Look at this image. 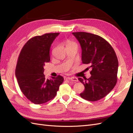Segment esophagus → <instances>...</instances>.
Returning <instances> with one entry per match:
<instances>
[{
    "instance_id": "1",
    "label": "esophagus",
    "mask_w": 133,
    "mask_h": 133,
    "mask_svg": "<svg viewBox=\"0 0 133 133\" xmlns=\"http://www.w3.org/2000/svg\"><path fill=\"white\" fill-rule=\"evenodd\" d=\"M67 79L68 80H71V81L73 82H78V79L77 78H75V77H71V78H68Z\"/></svg>"
}]
</instances>
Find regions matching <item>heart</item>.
I'll return each instance as SVG.
<instances>
[{
  "label": "heart",
  "instance_id": "heart-1",
  "mask_svg": "<svg viewBox=\"0 0 133 133\" xmlns=\"http://www.w3.org/2000/svg\"><path fill=\"white\" fill-rule=\"evenodd\" d=\"M76 45V44L72 42V41H68L67 42H66V46H69V45Z\"/></svg>",
  "mask_w": 133,
  "mask_h": 133
}]
</instances>
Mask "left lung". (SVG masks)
Instances as JSON below:
<instances>
[{
    "label": "left lung",
    "instance_id": "obj_1",
    "mask_svg": "<svg viewBox=\"0 0 133 133\" xmlns=\"http://www.w3.org/2000/svg\"><path fill=\"white\" fill-rule=\"evenodd\" d=\"M72 34L81 46L82 63L89 64L92 69L89 79L78 78L85 87L80 95L88 101H97L109 93L117 82V57L110 44L100 36L86 32Z\"/></svg>",
    "mask_w": 133,
    "mask_h": 133
}]
</instances>
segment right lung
<instances>
[{
    "mask_svg": "<svg viewBox=\"0 0 133 133\" xmlns=\"http://www.w3.org/2000/svg\"><path fill=\"white\" fill-rule=\"evenodd\" d=\"M59 34L46 33L31 38L19 54L15 69L16 78L24 95L34 104H41L53 99L64 81L60 75L49 80L43 74L45 63L50 60L51 45Z\"/></svg>",
    "mask_w": 133,
    "mask_h": 133,
    "instance_id": "right-lung-1",
    "label": "right lung"
}]
</instances>
